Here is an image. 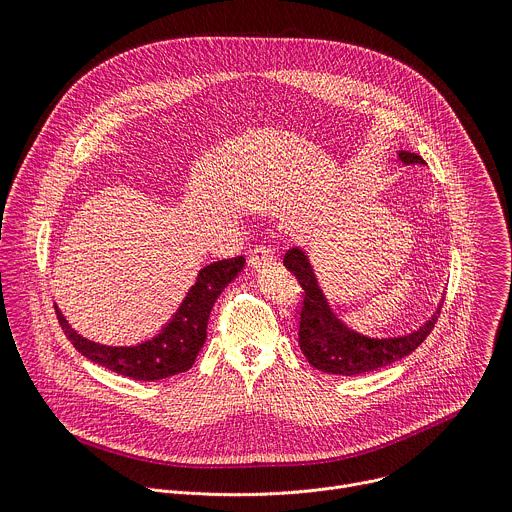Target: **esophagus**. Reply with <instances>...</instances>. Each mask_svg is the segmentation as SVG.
I'll use <instances>...</instances> for the list:
<instances>
[{
  "instance_id": "esophagus-1",
  "label": "esophagus",
  "mask_w": 512,
  "mask_h": 512,
  "mask_svg": "<svg viewBox=\"0 0 512 512\" xmlns=\"http://www.w3.org/2000/svg\"><path fill=\"white\" fill-rule=\"evenodd\" d=\"M271 263H273V251H271L269 247L259 245V247H255V249L249 253V265H251L253 269H261V267L271 265Z\"/></svg>"
}]
</instances>
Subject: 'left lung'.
<instances>
[{
  "label": "left lung",
  "mask_w": 512,
  "mask_h": 512,
  "mask_svg": "<svg viewBox=\"0 0 512 512\" xmlns=\"http://www.w3.org/2000/svg\"><path fill=\"white\" fill-rule=\"evenodd\" d=\"M403 164H425V160L411 152H399ZM283 265L296 275L302 285L300 306V348L314 369L328 375L356 377L371 373L411 354L433 330L440 318L444 302H440L433 316L417 330L393 338H369L350 330L332 312L324 291L316 279L314 267L300 247L289 249Z\"/></svg>",
  "instance_id": "left-lung-1"
}]
</instances>
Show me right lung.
Masks as SVG:
<instances>
[{"label": "right lung", "mask_w": 512, "mask_h": 512, "mask_svg": "<svg viewBox=\"0 0 512 512\" xmlns=\"http://www.w3.org/2000/svg\"><path fill=\"white\" fill-rule=\"evenodd\" d=\"M245 267V257L214 261L198 271L196 283L190 287L184 302L162 328L160 334L135 346H105L83 338L70 328L56 306L58 322L83 356L101 367L129 377L133 381H160L186 373L206 340V326L210 310L223 289Z\"/></svg>", "instance_id": "1"}]
</instances>
